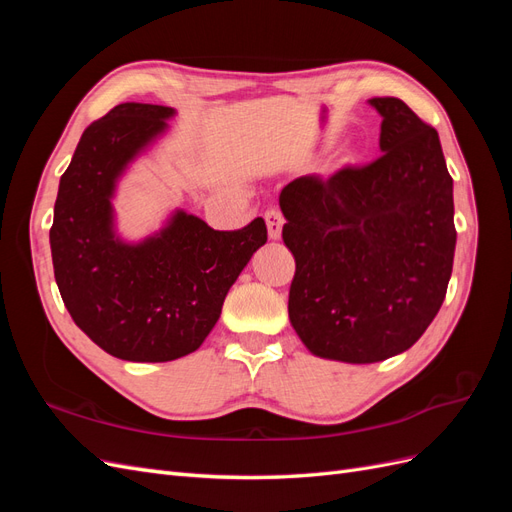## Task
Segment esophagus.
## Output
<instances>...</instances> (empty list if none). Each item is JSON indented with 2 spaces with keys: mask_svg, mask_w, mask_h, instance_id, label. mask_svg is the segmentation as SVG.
Here are the masks:
<instances>
[{
  "mask_svg": "<svg viewBox=\"0 0 512 512\" xmlns=\"http://www.w3.org/2000/svg\"><path fill=\"white\" fill-rule=\"evenodd\" d=\"M265 222H267V228H269V237L271 239H280L282 237V226H284V215L280 209H267L265 211Z\"/></svg>",
  "mask_w": 512,
  "mask_h": 512,
  "instance_id": "obj_1",
  "label": "esophagus"
}]
</instances>
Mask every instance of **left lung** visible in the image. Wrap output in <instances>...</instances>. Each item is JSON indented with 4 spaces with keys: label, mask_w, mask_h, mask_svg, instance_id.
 <instances>
[{
    "label": "left lung",
    "mask_w": 512,
    "mask_h": 512,
    "mask_svg": "<svg viewBox=\"0 0 512 512\" xmlns=\"http://www.w3.org/2000/svg\"><path fill=\"white\" fill-rule=\"evenodd\" d=\"M369 164L305 175L280 194L294 256L288 316L324 359L376 363L408 350L436 318L453 273V177L438 132L399 98Z\"/></svg>",
    "instance_id": "1"
}]
</instances>
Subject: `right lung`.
I'll list each match as a JSON object with an SVG mask.
<instances>
[{"label": "right lung", "mask_w": 512, "mask_h": 512, "mask_svg": "<svg viewBox=\"0 0 512 512\" xmlns=\"http://www.w3.org/2000/svg\"><path fill=\"white\" fill-rule=\"evenodd\" d=\"M170 115V106L126 102L89 123L61 175L51 226L55 282L76 327L104 352L134 363L198 350L230 286L267 243L262 218L213 230L183 211L158 237L138 245L115 239V179Z\"/></svg>", "instance_id": "add662e5"}]
</instances>
